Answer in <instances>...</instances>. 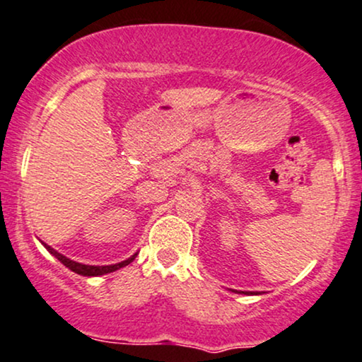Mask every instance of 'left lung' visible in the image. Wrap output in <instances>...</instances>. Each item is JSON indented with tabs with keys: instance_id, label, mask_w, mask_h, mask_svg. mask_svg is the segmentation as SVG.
Instances as JSON below:
<instances>
[{
	"instance_id": "1",
	"label": "left lung",
	"mask_w": 362,
	"mask_h": 362,
	"mask_svg": "<svg viewBox=\"0 0 362 362\" xmlns=\"http://www.w3.org/2000/svg\"><path fill=\"white\" fill-rule=\"evenodd\" d=\"M249 293H250V295H252V293H254V291H249Z\"/></svg>"
}]
</instances>
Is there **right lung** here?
Listing matches in <instances>:
<instances>
[{
	"mask_svg": "<svg viewBox=\"0 0 362 362\" xmlns=\"http://www.w3.org/2000/svg\"><path fill=\"white\" fill-rule=\"evenodd\" d=\"M44 245L47 247V250H49V252L52 254V256H55V257L59 259V261L62 262L64 266L69 267L71 271H74L76 274H81V276H101V274H106V273H113V271H117V269H120V267H123V266L130 264V262L135 259V256H137V254H135V256L129 257V259H127V261L118 262V264H112V266H88V264H79V262H76V261H71V259H67L66 256H62V254H59L57 250H54L52 247H49V245H47V244H44Z\"/></svg>",
	"mask_w": 362,
	"mask_h": 362,
	"instance_id": "add662e5",
	"label": "right lung"
}]
</instances>
